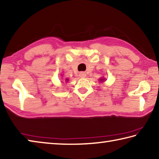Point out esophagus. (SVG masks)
I'll use <instances>...</instances> for the list:
<instances>
[{
	"instance_id": "obj_1",
	"label": "esophagus",
	"mask_w": 159,
	"mask_h": 159,
	"mask_svg": "<svg viewBox=\"0 0 159 159\" xmlns=\"http://www.w3.org/2000/svg\"><path fill=\"white\" fill-rule=\"evenodd\" d=\"M79 76L80 78H85V76H86V74H85V73H84V72H81L79 74Z\"/></svg>"
}]
</instances>
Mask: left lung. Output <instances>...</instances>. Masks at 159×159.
I'll return each instance as SVG.
<instances>
[{
  "mask_svg": "<svg viewBox=\"0 0 159 159\" xmlns=\"http://www.w3.org/2000/svg\"><path fill=\"white\" fill-rule=\"evenodd\" d=\"M100 80H101V81H104L105 79H104V78H102V79H100Z\"/></svg>",
  "mask_w": 159,
  "mask_h": 159,
  "instance_id": "1",
  "label": "left lung"
}]
</instances>
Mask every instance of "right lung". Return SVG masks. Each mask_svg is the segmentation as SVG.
Here are the masks:
<instances>
[{
    "mask_svg": "<svg viewBox=\"0 0 159 159\" xmlns=\"http://www.w3.org/2000/svg\"><path fill=\"white\" fill-rule=\"evenodd\" d=\"M68 80H69V79H66V81H68Z\"/></svg>",
    "mask_w": 159,
    "mask_h": 159,
    "instance_id": "add662e5",
    "label": "right lung"
}]
</instances>
